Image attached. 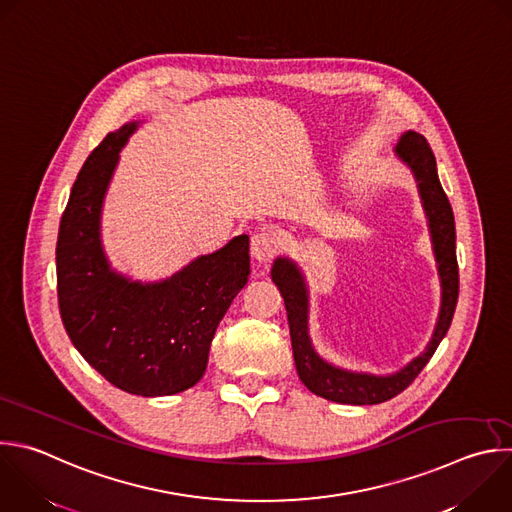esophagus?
Returning a JSON list of instances; mask_svg holds the SVG:
<instances>
[{
  "label": "esophagus",
  "instance_id": "obj_1",
  "mask_svg": "<svg viewBox=\"0 0 512 512\" xmlns=\"http://www.w3.org/2000/svg\"><path fill=\"white\" fill-rule=\"evenodd\" d=\"M277 249H279V245H277L275 237L265 231H259L251 237V257L259 263H269L275 257Z\"/></svg>",
  "mask_w": 512,
  "mask_h": 512
}]
</instances>
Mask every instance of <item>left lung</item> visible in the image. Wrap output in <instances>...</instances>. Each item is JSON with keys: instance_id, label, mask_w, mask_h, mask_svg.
Here are the masks:
<instances>
[{"instance_id": "1", "label": "left lung", "mask_w": 512, "mask_h": 512, "mask_svg": "<svg viewBox=\"0 0 512 512\" xmlns=\"http://www.w3.org/2000/svg\"><path fill=\"white\" fill-rule=\"evenodd\" d=\"M396 156L412 170V175L418 183V193L428 217V229L432 237L434 257L438 263L440 285H442V303H440L438 323L432 333L430 344L418 358H414L408 366H404L400 372L390 376L350 372V370H342L327 364L313 350L311 339H309V327H307L309 299H307L305 277L301 275L299 267L287 257H277L271 269V279L279 287L281 297L285 301L289 333H291V348H293L299 380L315 396H321L337 404H354V406L380 404L404 392L416 380V376L424 370V366L430 362L436 348L440 346L442 337L450 327L456 301H458L454 213L436 173L434 152L422 134L410 130L400 138L396 146Z\"/></svg>"}]
</instances>
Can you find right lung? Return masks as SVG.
<instances>
[{"label":"right lung","instance_id":"obj_1","mask_svg":"<svg viewBox=\"0 0 512 512\" xmlns=\"http://www.w3.org/2000/svg\"><path fill=\"white\" fill-rule=\"evenodd\" d=\"M136 126L106 134L86 158L60 221L56 271L74 348L112 386L152 398L185 392L203 378L217 325L249 277V237L239 235L156 283L112 271L100 213L118 152Z\"/></svg>","mask_w":512,"mask_h":512}]
</instances>
